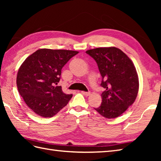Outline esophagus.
Listing matches in <instances>:
<instances>
[{
	"instance_id": "34e87169",
	"label": "esophagus",
	"mask_w": 161,
	"mask_h": 161,
	"mask_svg": "<svg viewBox=\"0 0 161 161\" xmlns=\"http://www.w3.org/2000/svg\"><path fill=\"white\" fill-rule=\"evenodd\" d=\"M81 94H82V95H85V96H88V95H89L91 94V92H89V91H88V92H86V91H81Z\"/></svg>"
}]
</instances>
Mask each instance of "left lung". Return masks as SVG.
<instances>
[{
  "label": "left lung",
  "mask_w": 161,
  "mask_h": 161,
  "mask_svg": "<svg viewBox=\"0 0 161 161\" xmlns=\"http://www.w3.org/2000/svg\"><path fill=\"white\" fill-rule=\"evenodd\" d=\"M96 61L102 76V104L94 108L106 118H115L132 105L137 97L139 81L132 61L115 47H97L86 52Z\"/></svg>",
  "instance_id": "obj_1"
}]
</instances>
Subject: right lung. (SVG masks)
Returning <instances> with one entry per match:
<instances>
[{"instance_id":"right-lung-1","label":"right lung","mask_w":161,"mask_h":161,"mask_svg":"<svg viewBox=\"0 0 161 161\" xmlns=\"http://www.w3.org/2000/svg\"><path fill=\"white\" fill-rule=\"evenodd\" d=\"M77 51L39 49L24 61L16 77L19 94L28 107L43 118L56 115L73 95L64 93L61 86V69Z\"/></svg>"}]
</instances>
